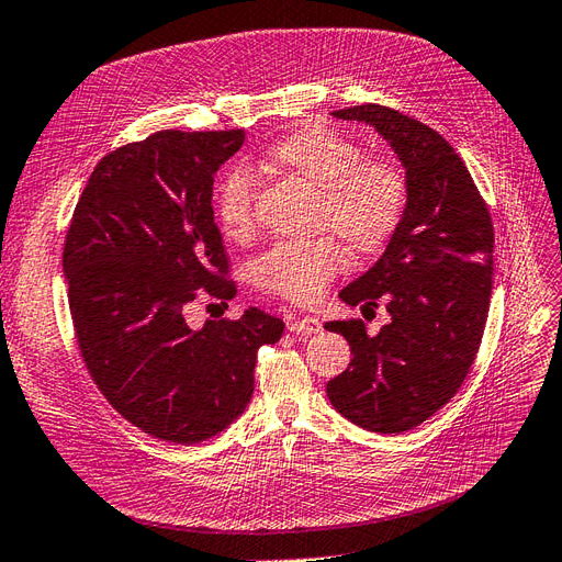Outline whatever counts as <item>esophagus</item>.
<instances>
[{"instance_id":"34e87169","label":"esophagus","mask_w":562,"mask_h":562,"mask_svg":"<svg viewBox=\"0 0 562 562\" xmlns=\"http://www.w3.org/2000/svg\"><path fill=\"white\" fill-rule=\"evenodd\" d=\"M288 330H291L293 335H302V337H310V335H316L321 333V321L314 318V316H297V318H291L288 321Z\"/></svg>"}]
</instances>
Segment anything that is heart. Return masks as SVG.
I'll return each mask as SVG.
<instances>
[{"instance_id":"b5f03b06","label":"heart","mask_w":562,"mask_h":562,"mask_svg":"<svg viewBox=\"0 0 562 562\" xmlns=\"http://www.w3.org/2000/svg\"><path fill=\"white\" fill-rule=\"evenodd\" d=\"M265 164L316 192V223L333 229L356 252H375L396 234L407 206V182L398 166L363 159L361 147L330 128L310 126L271 145ZM213 215L232 239L255 227L252 178L244 168L217 184ZM345 267V250L330 236L316 241H279L250 265L260 291L293 302H314Z\"/></svg>"}]
</instances>
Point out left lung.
<instances>
[{
	"label": "left lung",
	"instance_id": "8db88e82",
	"mask_svg": "<svg viewBox=\"0 0 562 562\" xmlns=\"http://www.w3.org/2000/svg\"><path fill=\"white\" fill-rule=\"evenodd\" d=\"M333 116L368 124L391 145L405 168L407 206L380 260L339 293L349 307L386 302L391 321L378 335H368L361 318L326 323L353 353L326 391L356 427L401 434L438 413L469 375L490 312L495 232L443 135L372 103Z\"/></svg>",
	"mask_w": 562,
	"mask_h": 562
}]
</instances>
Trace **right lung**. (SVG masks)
Listing matches in <instances>:
<instances>
[{
  "instance_id": "1",
  "label": "right lung",
  "mask_w": 562,
  "mask_h": 562,
  "mask_svg": "<svg viewBox=\"0 0 562 562\" xmlns=\"http://www.w3.org/2000/svg\"><path fill=\"white\" fill-rule=\"evenodd\" d=\"M246 140L234 131H159L98 161L65 236L79 351L114 411L145 434L192 446L225 431L252 396L262 345L283 321L246 310L187 326L206 291L236 295L213 215V176Z\"/></svg>"
}]
</instances>
